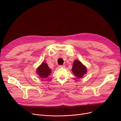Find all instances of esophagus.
<instances>
[{"instance_id":"obj_1","label":"esophagus","mask_w":121,"mask_h":121,"mask_svg":"<svg viewBox=\"0 0 121 121\" xmlns=\"http://www.w3.org/2000/svg\"><path fill=\"white\" fill-rule=\"evenodd\" d=\"M65 65H59L58 66V68H65Z\"/></svg>"}]
</instances>
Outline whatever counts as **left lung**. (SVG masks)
<instances>
[{"instance_id": "obj_1", "label": "left lung", "mask_w": 121, "mask_h": 121, "mask_svg": "<svg viewBox=\"0 0 121 121\" xmlns=\"http://www.w3.org/2000/svg\"><path fill=\"white\" fill-rule=\"evenodd\" d=\"M72 72L78 78H81L86 74L87 68L78 60H75L73 63Z\"/></svg>"}]
</instances>
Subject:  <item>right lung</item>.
<instances>
[{
  "label": "right lung",
  "mask_w": 121,
  "mask_h": 121,
  "mask_svg": "<svg viewBox=\"0 0 121 121\" xmlns=\"http://www.w3.org/2000/svg\"><path fill=\"white\" fill-rule=\"evenodd\" d=\"M52 73V69L49 68L48 64L46 62H43L38 67L36 70V73L39 77L42 78H46Z\"/></svg>",
  "instance_id": "add662e5"
}]
</instances>
